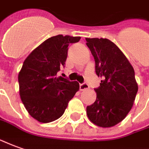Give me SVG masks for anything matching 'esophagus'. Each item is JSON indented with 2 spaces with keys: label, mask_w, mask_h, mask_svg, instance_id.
<instances>
[{
  "label": "esophagus",
  "mask_w": 149,
  "mask_h": 149,
  "mask_svg": "<svg viewBox=\"0 0 149 149\" xmlns=\"http://www.w3.org/2000/svg\"><path fill=\"white\" fill-rule=\"evenodd\" d=\"M89 88V86L88 84L86 83H83V84H80V89L81 90H85V89H88Z\"/></svg>",
  "instance_id": "esophagus-1"
}]
</instances>
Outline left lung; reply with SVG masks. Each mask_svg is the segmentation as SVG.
<instances>
[{
    "mask_svg": "<svg viewBox=\"0 0 149 149\" xmlns=\"http://www.w3.org/2000/svg\"><path fill=\"white\" fill-rule=\"evenodd\" d=\"M86 45L95 60V71L101 77L95 89L97 98L86 114L93 123L111 127L122 122L132 108L138 91L134 68L114 42L107 38H86Z\"/></svg>",
    "mask_w": 149,
    "mask_h": 149,
    "instance_id": "1",
    "label": "left lung"
}]
</instances>
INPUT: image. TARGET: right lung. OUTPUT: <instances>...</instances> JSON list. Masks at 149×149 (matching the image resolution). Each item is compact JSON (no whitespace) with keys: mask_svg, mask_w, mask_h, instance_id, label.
<instances>
[{"mask_svg":"<svg viewBox=\"0 0 149 149\" xmlns=\"http://www.w3.org/2000/svg\"><path fill=\"white\" fill-rule=\"evenodd\" d=\"M81 37L58 35L47 38L26 57L18 74L19 93L24 107L33 118L47 123L60 118L77 92V81L56 77L64 66L68 47Z\"/></svg>","mask_w":149,"mask_h":149,"instance_id":"obj_1","label":"right lung"}]
</instances>
